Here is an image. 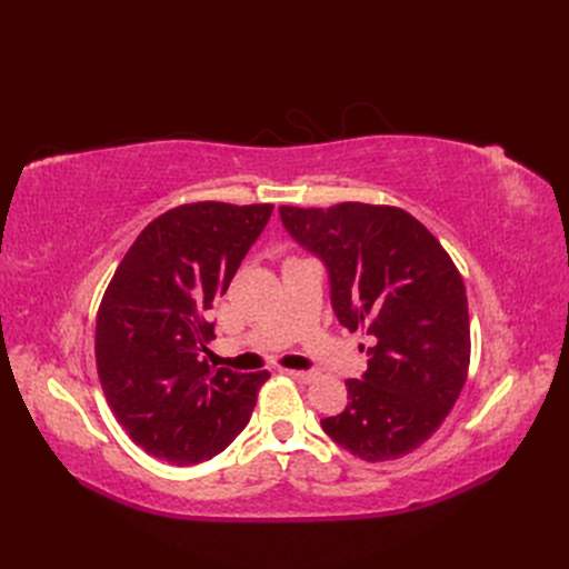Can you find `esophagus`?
I'll use <instances>...</instances> for the list:
<instances>
[{
	"instance_id": "esophagus-1",
	"label": "esophagus",
	"mask_w": 569,
	"mask_h": 569,
	"mask_svg": "<svg viewBox=\"0 0 569 569\" xmlns=\"http://www.w3.org/2000/svg\"><path fill=\"white\" fill-rule=\"evenodd\" d=\"M287 375L295 377V380H299V382H303V385L313 382L316 377H318V372H313V370H287Z\"/></svg>"
}]
</instances>
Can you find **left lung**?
I'll use <instances>...</instances> for the list:
<instances>
[{"instance_id": "1", "label": "left lung", "mask_w": 569, "mask_h": 569, "mask_svg": "<svg viewBox=\"0 0 569 569\" xmlns=\"http://www.w3.org/2000/svg\"><path fill=\"white\" fill-rule=\"evenodd\" d=\"M280 216L327 266L339 322L377 339L363 380H347V410L320 420L325 435L368 462L420 449L456 406L470 368L468 297L451 256L396 206H280Z\"/></svg>"}]
</instances>
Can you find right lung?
Returning a JSON list of instances; mask_svg holds the SVG:
<instances>
[{"mask_svg": "<svg viewBox=\"0 0 569 569\" xmlns=\"http://www.w3.org/2000/svg\"><path fill=\"white\" fill-rule=\"evenodd\" d=\"M272 203H182L134 239L99 303L94 356L101 389L149 456L197 465L247 427L268 370L239 375L201 358L206 313L226 295L268 226Z\"/></svg>", "mask_w": 569, "mask_h": 569, "instance_id": "right-lung-1", "label": "right lung"}]
</instances>
